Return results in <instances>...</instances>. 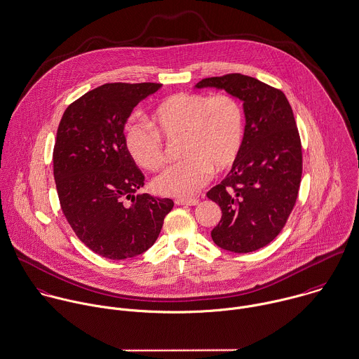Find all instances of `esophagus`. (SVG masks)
<instances>
[{
	"label": "esophagus",
	"instance_id": "1",
	"mask_svg": "<svg viewBox=\"0 0 359 359\" xmlns=\"http://www.w3.org/2000/svg\"><path fill=\"white\" fill-rule=\"evenodd\" d=\"M199 199H175V205L178 206H196Z\"/></svg>",
	"mask_w": 359,
	"mask_h": 359
}]
</instances>
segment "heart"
Segmentation results:
<instances>
[{
	"instance_id": "1",
	"label": "heart",
	"mask_w": 359,
	"mask_h": 359,
	"mask_svg": "<svg viewBox=\"0 0 359 359\" xmlns=\"http://www.w3.org/2000/svg\"><path fill=\"white\" fill-rule=\"evenodd\" d=\"M150 123H132L125 132V147L144 170L156 171L164 163L163 137L178 140L184 160L170 165L154 181V189L167 196H191L203 187L213 170L222 172L238 158L245 120L237 99L230 95L178 93L163 100Z\"/></svg>"
}]
</instances>
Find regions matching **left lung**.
Listing matches in <instances>:
<instances>
[{
	"instance_id": "8db88e82",
	"label": "left lung",
	"mask_w": 359,
	"mask_h": 359,
	"mask_svg": "<svg viewBox=\"0 0 359 359\" xmlns=\"http://www.w3.org/2000/svg\"><path fill=\"white\" fill-rule=\"evenodd\" d=\"M195 89L224 90L242 102L238 158L208 198L223 213L213 242L234 253L253 252L280 234L298 196L302 150L292 109L281 90L242 74L206 78Z\"/></svg>"
}]
</instances>
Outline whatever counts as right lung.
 Instances as JSON below:
<instances>
[{
	"mask_svg": "<svg viewBox=\"0 0 359 359\" xmlns=\"http://www.w3.org/2000/svg\"><path fill=\"white\" fill-rule=\"evenodd\" d=\"M160 88L99 86L68 106L57 130L53 163L62 213L78 238L111 260L146 252L174 206L168 198L136 195L144 177L125 147L132 110Z\"/></svg>",
	"mask_w": 359,
	"mask_h": 359,
	"instance_id": "add662e5",
	"label": "right lung"
}]
</instances>
